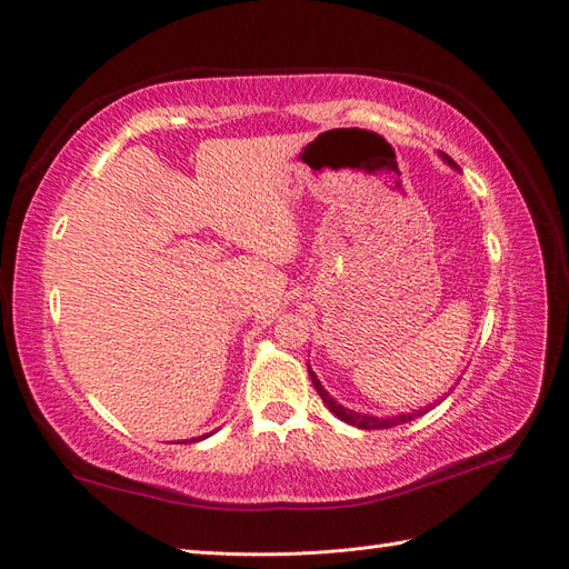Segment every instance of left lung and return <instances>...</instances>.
Segmentation results:
<instances>
[{
	"label": "left lung",
	"instance_id": "left-lung-1",
	"mask_svg": "<svg viewBox=\"0 0 569 569\" xmlns=\"http://www.w3.org/2000/svg\"><path fill=\"white\" fill-rule=\"evenodd\" d=\"M443 161H449L451 166H456L453 161H451V157H446L443 153ZM308 372H311V368H308ZM311 382H313V387L318 389V393H320V399H322V403L330 408L337 418H341L343 422H349V425H353V427H360V429H387V427H396V425H403V422H410L412 418H418V416H422V412H427V410H416V412H406V416H396V418H372V416H363V412H356V410H349V408H343V406H339L330 393H327L325 389H322V385L318 382V377L311 372Z\"/></svg>",
	"mask_w": 569,
	"mask_h": 569
}]
</instances>
